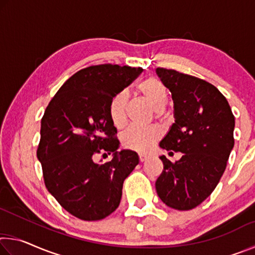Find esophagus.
Here are the masks:
<instances>
[{"label":"esophagus","instance_id":"34e87169","mask_svg":"<svg viewBox=\"0 0 255 255\" xmlns=\"http://www.w3.org/2000/svg\"><path fill=\"white\" fill-rule=\"evenodd\" d=\"M148 158V156H147V155H144V154H139V162H141V163H143V162H145L146 161V159H147Z\"/></svg>","mask_w":255,"mask_h":255}]
</instances>
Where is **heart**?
<instances>
[{"label":"heart","mask_w":255,"mask_h":255,"mask_svg":"<svg viewBox=\"0 0 255 255\" xmlns=\"http://www.w3.org/2000/svg\"><path fill=\"white\" fill-rule=\"evenodd\" d=\"M137 91L155 110H162L167 102L165 86L156 77H148L141 81L137 86ZM127 94L120 92L112 98L109 106V115L112 124L116 127H123L126 123ZM161 137V130L156 127H130L124 132L122 137L123 145L128 149L139 153H147L153 148L155 143Z\"/></svg>","instance_id":"b5f03b06"}]
</instances>
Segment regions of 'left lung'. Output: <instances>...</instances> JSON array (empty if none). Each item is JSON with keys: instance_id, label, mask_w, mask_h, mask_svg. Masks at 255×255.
I'll use <instances>...</instances> for the list:
<instances>
[{"instance_id": "obj_1", "label": "left lung", "mask_w": 255, "mask_h": 255, "mask_svg": "<svg viewBox=\"0 0 255 255\" xmlns=\"http://www.w3.org/2000/svg\"><path fill=\"white\" fill-rule=\"evenodd\" d=\"M156 74L174 103V123L159 147L183 155L174 163L159 156L164 167L155 187L166 206L190 210L210 196L226 169L235 117L226 98L208 82L161 67Z\"/></svg>"}]
</instances>
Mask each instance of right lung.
<instances>
[{
  "instance_id": "obj_1",
  "label": "right lung",
  "mask_w": 255,
  "mask_h": 255,
  "mask_svg": "<svg viewBox=\"0 0 255 255\" xmlns=\"http://www.w3.org/2000/svg\"><path fill=\"white\" fill-rule=\"evenodd\" d=\"M141 72L112 64L83 68L62 85L45 110L37 157L46 188L83 221H100L118 208L124 181L139 162L133 150H117L109 106ZM101 151L112 152V161L94 162V155Z\"/></svg>"
}]
</instances>
